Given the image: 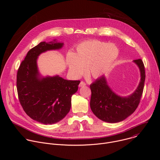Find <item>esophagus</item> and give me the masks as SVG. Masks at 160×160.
Listing matches in <instances>:
<instances>
[{
	"instance_id": "34e87169",
	"label": "esophagus",
	"mask_w": 160,
	"mask_h": 160,
	"mask_svg": "<svg viewBox=\"0 0 160 160\" xmlns=\"http://www.w3.org/2000/svg\"><path fill=\"white\" fill-rule=\"evenodd\" d=\"M85 85H86V83H85L84 82H83V81L80 82V84H79V87H83V86H85Z\"/></svg>"
}]
</instances>
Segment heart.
<instances>
[{"instance_id": "1", "label": "heart", "mask_w": 160, "mask_h": 160, "mask_svg": "<svg viewBox=\"0 0 160 160\" xmlns=\"http://www.w3.org/2000/svg\"><path fill=\"white\" fill-rule=\"evenodd\" d=\"M77 54L69 52L66 63L71 75L78 78L85 72L98 78L106 72L118 56V49L113 44L97 40H88L79 44Z\"/></svg>"}]
</instances>
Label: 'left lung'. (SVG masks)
<instances>
[{"label":"left lung","mask_w":160,"mask_h":160,"mask_svg":"<svg viewBox=\"0 0 160 160\" xmlns=\"http://www.w3.org/2000/svg\"><path fill=\"white\" fill-rule=\"evenodd\" d=\"M133 62L139 68L141 81L131 95L121 97L116 94L108 85L104 76L99 77L90 85L92 92L90 108L99 119L108 123H118L131 115L138 107L143 92L146 75L142 59H135Z\"/></svg>","instance_id":"8db88e82"}]
</instances>
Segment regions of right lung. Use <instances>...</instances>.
Instances as JSON below:
<instances>
[{
	"label": "right lung",
	"instance_id": "1",
	"mask_svg": "<svg viewBox=\"0 0 160 160\" xmlns=\"http://www.w3.org/2000/svg\"><path fill=\"white\" fill-rule=\"evenodd\" d=\"M56 40L42 42L31 49L17 73V90L23 110L32 119L44 125L56 123L70 111L72 96L78 90L80 80H67L58 75L41 77L37 58L42 52L62 48Z\"/></svg>",
	"mask_w": 160,
	"mask_h": 160
}]
</instances>
